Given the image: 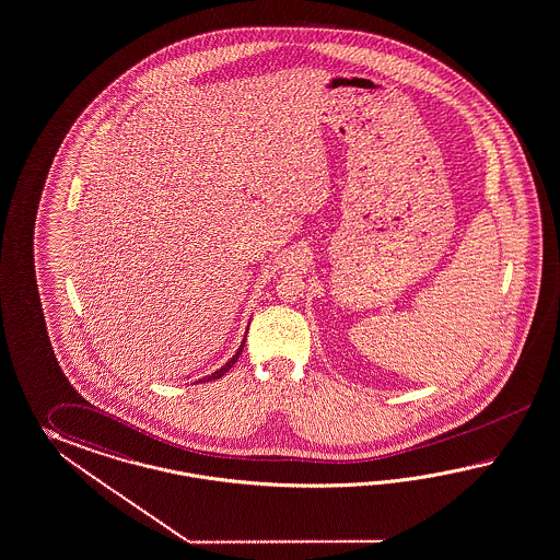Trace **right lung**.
<instances>
[{
	"mask_svg": "<svg viewBox=\"0 0 560 560\" xmlns=\"http://www.w3.org/2000/svg\"><path fill=\"white\" fill-rule=\"evenodd\" d=\"M243 348H245V340H243V343H241V348H238V352H236V354L232 355L231 360H229V362H226V364H224V366H222V369L217 370V372H212V374H210V376H206V378H202V381H205V382L219 381V378H222V376H224V374H226V372H229V370H231L232 366H234V364H236V360H238V355H241V352H243Z\"/></svg>",
	"mask_w": 560,
	"mask_h": 560,
	"instance_id": "1",
	"label": "right lung"
}]
</instances>
